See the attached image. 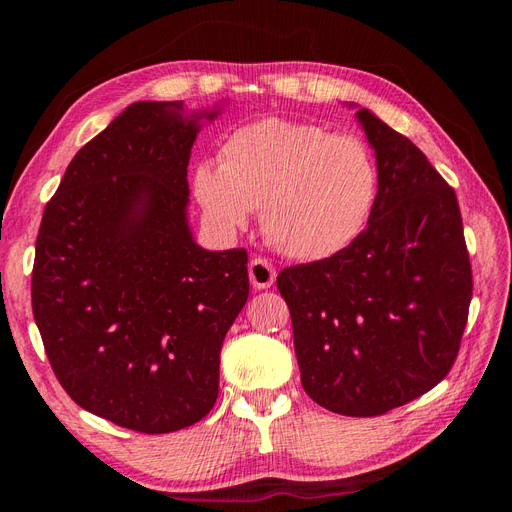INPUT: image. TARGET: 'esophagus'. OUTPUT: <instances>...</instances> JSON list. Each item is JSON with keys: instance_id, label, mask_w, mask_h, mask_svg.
<instances>
[{"instance_id": "esophagus-1", "label": "esophagus", "mask_w": 512, "mask_h": 512, "mask_svg": "<svg viewBox=\"0 0 512 512\" xmlns=\"http://www.w3.org/2000/svg\"><path fill=\"white\" fill-rule=\"evenodd\" d=\"M275 275H277V271L267 258L256 256L250 260V282L254 288H258V290L271 288L275 282Z\"/></svg>"}]
</instances>
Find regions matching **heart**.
Masks as SVG:
<instances>
[{"label":"heart","mask_w":512,"mask_h":512,"mask_svg":"<svg viewBox=\"0 0 512 512\" xmlns=\"http://www.w3.org/2000/svg\"><path fill=\"white\" fill-rule=\"evenodd\" d=\"M194 192L218 230L243 228L260 207L262 235L277 252L322 260L365 228L378 170L356 138L271 117L232 132L220 164L196 168Z\"/></svg>","instance_id":"obj_1"}]
</instances>
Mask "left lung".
Returning <instances> with one entry per match:
<instances>
[{"label":"left lung","instance_id":"8db88e82","mask_svg":"<svg viewBox=\"0 0 512 512\" xmlns=\"http://www.w3.org/2000/svg\"><path fill=\"white\" fill-rule=\"evenodd\" d=\"M378 194L367 226L329 258L286 267L305 393L344 416H380L425 395L455 365L472 265L455 190L408 136L365 108Z\"/></svg>","mask_w":512,"mask_h":512}]
</instances>
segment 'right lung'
Listing matches in <instances>:
<instances>
[{"label": "right lung", "instance_id": "obj_1", "mask_svg": "<svg viewBox=\"0 0 512 512\" xmlns=\"http://www.w3.org/2000/svg\"><path fill=\"white\" fill-rule=\"evenodd\" d=\"M200 117L134 102L76 153L46 203L32 309L64 391L141 433L207 416L222 342L250 294L243 247L207 252L185 220Z\"/></svg>", "mask_w": 512, "mask_h": 512}]
</instances>
